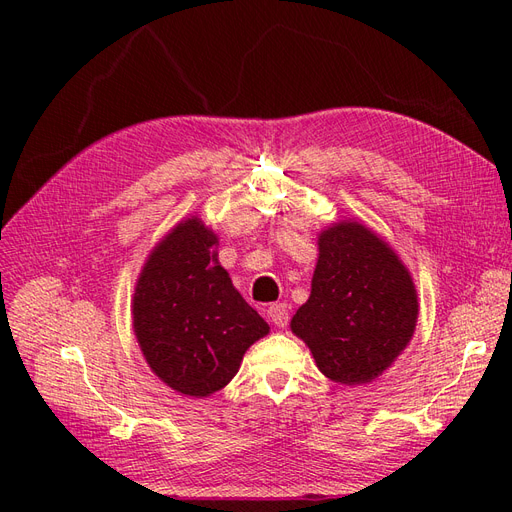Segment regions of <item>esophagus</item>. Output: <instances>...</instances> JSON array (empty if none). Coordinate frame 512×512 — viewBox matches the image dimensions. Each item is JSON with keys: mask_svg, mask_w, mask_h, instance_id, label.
Instances as JSON below:
<instances>
[{"mask_svg": "<svg viewBox=\"0 0 512 512\" xmlns=\"http://www.w3.org/2000/svg\"><path fill=\"white\" fill-rule=\"evenodd\" d=\"M267 316L269 320L275 324V327H286L288 320H290V314H288V305L286 303H273L269 305L267 309Z\"/></svg>", "mask_w": 512, "mask_h": 512, "instance_id": "34e87169", "label": "esophagus"}]
</instances>
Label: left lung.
<instances>
[{
    "instance_id": "8db88e82",
    "label": "left lung",
    "mask_w": 512,
    "mask_h": 512,
    "mask_svg": "<svg viewBox=\"0 0 512 512\" xmlns=\"http://www.w3.org/2000/svg\"><path fill=\"white\" fill-rule=\"evenodd\" d=\"M312 294L290 329L333 382L376 380L412 339L418 303L408 269L374 232L339 222L318 239Z\"/></svg>"
}]
</instances>
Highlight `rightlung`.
<instances>
[{
	"label": "right lung",
	"mask_w": 512,
	"mask_h": 512,
	"mask_svg": "<svg viewBox=\"0 0 512 512\" xmlns=\"http://www.w3.org/2000/svg\"><path fill=\"white\" fill-rule=\"evenodd\" d=\"M198 218L158 243L134 290V333L149 367L181 395L207 397L235 378L269 324L232 286Z\"/></svg>",
	"instance_id": "obj_1"
}]
</instances>
